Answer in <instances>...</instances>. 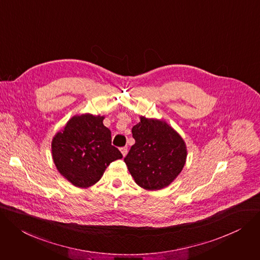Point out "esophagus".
<instances>
[{
    "label": "esophagus",
    "instance_id": "esophagus-1",
    "mask_svg": "<svg viewBox=\"0 0 260 260\" xmlns=\"http://www.w3.org/2000/svg\"><path fill=\"white\" fill-rule=\"evenodd\" d=\"M120 151H121L122 155H123V156H125V155L127 154V147H126V146H124V147H121V148H120Z\"/></svg>",
    "mask_w": 260,
    "mask_h": 260
}]
</instances>
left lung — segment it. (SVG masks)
Wrapping results in <instances>:
<instances>
[{"label":"left lung","mask_w":260,"mask_h":260,"mask_svg":"<svg viewBox=\"0 0 260 260\" xmlns=\"http://www.w3.org/2000/svg\"><path fill=\"white\" fill-rule=\"evenodd\" d=\"M135 144L124 161L136 183L155 191L169 185L181 172L186 147L181 137L166 122L141 117L132 128Z\"/></svg>","instance_id":"8db88e82"}]
</instances>
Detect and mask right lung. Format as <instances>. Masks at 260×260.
Returning a JSON list of instances; mask_svg holds the SVG:
<instances>
[{"label": "right lung", "instance_id": "obj_1", "mask_svg": "<svg viewBox=\"0 0 260 260\" xmlns=\"http://www.w3.org/2000/svg\"><path fill=\"white\" fill-rule=\"evenodd\" d=\"M103 120V116H75L53 139L56 167L76 186L96 183L109 165L122 157L119 149L112 145L111 131Z\"/></svg>", "mask_w": 260, "mask_h": 260}]
</instances>
